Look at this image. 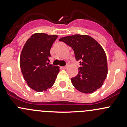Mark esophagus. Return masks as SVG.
<instances>
[{
	"label": "esophagus",
	"mask_w": 127,
	"mask_h": 127,
	"mask_svg": "<svg viewBox=\"0 0 127 127\" xmlns=\"http://www.w3.org/2000/svg\"><path fill=\"white\" fill-rule=\"evenodd\" d=\"M67 66H62V67H61V69H65L67 68Z\"/></svg>",
	"instance_id": "esophagus-1"
}]
</instances>
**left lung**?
<instances>
[{
	"instance_id": "8db88e82",
	"label": "left lung",
	"mask_w": 127,
	"mask_h": 127,
	"mask_svg": "<svg viewBox=\"0 0 127 127\" xmlns=\"http://www.w3.org/2000/svg\"><path fill=\"white\" fill-rule=\"evenodd\" d=\"M59 40L72 47L80 67L77 75L71 79L74 87L79 92L92 93L103 85L107 74V62L103 47L88 35L63 37Z\"/></svg>"
}]
</instances>
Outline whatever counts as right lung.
Returning a JSON list of instances; mask_svg holds the SVG:
<instances>
[{"label": "right lung", "instance_id": "right-lung-1", "mask_svg": "<svg viewBox=\"0 0 127 127\" xmlns=\"http://www.w3.org/2000/svg\"><path fill=\"white\" fill-rule=\"evenodd\" d=\"M58 35L35 33L28 39L21 55L20 66L24 80L31 88L38 92L52 87L60 72L59 66L47 63L50 49Z\"/></svg>", "mask_w": 127, "mask_h": 127}]
</instances>
